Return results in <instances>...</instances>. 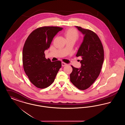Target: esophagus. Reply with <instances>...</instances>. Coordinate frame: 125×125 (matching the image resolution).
<instances>
[{"label":"esophagus","mask_w":125,"mask_h":125,"mask_svg":"<svg viewBox=\"0 0 125 125\" xmlns=\"http://www.w3.org/2000/svg\"><path fill=\"white\" fill-rule=\"evenodd\" d=\"M61 64H62V66H65L66 65H67V64H66L65 63H64V62H62Z\"/></svg>","instance_id":"obj_1"}]
</instances>
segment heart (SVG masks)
<instances>
[{
    "label": "heart",
    "mask_w": 125,
    "mask_h": 125,
    "mask_svg": "<svg viewBox=\"0 0 125 125\" xmlns=\"http://www.w3.org/2000/svg\"><path fill=\"white\" fill-rule=\"evenodd\" d=\"M64 34L66 40H72L75 41L77 40L79 36V32L74 28H69L67 29L64 32Z\"/></svg>",
    "instance_id": "obj_1"
}]
</instances>
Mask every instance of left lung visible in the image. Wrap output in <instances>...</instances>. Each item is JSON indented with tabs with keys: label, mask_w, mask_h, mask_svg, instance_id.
Instances as JSON below:
<instances>
[{
	"label": "left lung",
	"mask_w": 125,
	"mask_h": 125,
	"mask_svg": "<svg viewBox=\"0 0 125 125\" xmlns=\"http://www.w3.org/2000/svg\"><path fill=\"white\" fill-rule=\"evenodd\" d=\"M84 35L83 42L78 51L76 57H81V67L71 65L73 71L70 81L80 90H85L95 82L98 77L104 60L103 44L98 36L91 30L76 26Z\"/></svg>",
	"instance_id": "obj_1"
}]
</instances>
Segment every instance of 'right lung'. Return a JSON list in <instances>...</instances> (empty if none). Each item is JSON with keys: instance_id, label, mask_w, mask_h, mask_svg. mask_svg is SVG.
Instances as JSON below:
<instances>
[{"instance_id": "right-lung-1", "label": "right lung", "mask_w": 125, "mask_h": 125, "mask_svg": "<svg viewBox=\"0 0 125 125\" xmlns=\"http://www.w3.org/2000/svg\"><path fill=\"white\" fill-rule=\"evenodd\" d=\"M63 28L44 26L33 31L26 39L22 52L24 70L30 82L39 89L53 83L61 67V62H51L45 58L44 51L50 47L54 36Z\"/></svg>"}]
</instances>
